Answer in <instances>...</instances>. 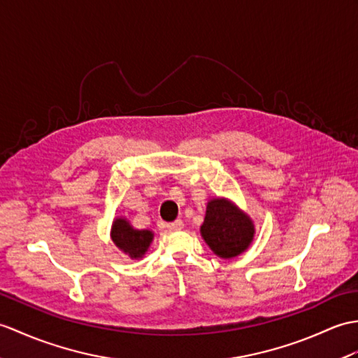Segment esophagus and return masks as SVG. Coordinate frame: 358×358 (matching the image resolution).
Returning a JSON list of instances; mask_svg holds the SVG:
<instances>
[{"label": "esophagus", "instance_id": "esophagus-1", "mask_svg": "<svg viewBox=\"0 0 358 358\" xmlns=\"http://www.w3.org/2000/svg\"><path fill=\"white\" fill-rule=\"evenodd\" d=\"M182 227H185V224H182L181 220H177V221H173V222L168 224V229H169L171 231H178V230H181Z\"/></svg>", "mask_w": 358, "mask_h": 358}]
</instances>
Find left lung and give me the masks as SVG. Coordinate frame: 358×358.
<instances>
[{
	"label": "left lung",
	"mask_w": 358,
	"mask_h": 358,
	"mask_svg": "<svg viewBox=\"0 0 358 358\" xmlns=\"http://www.w3.org/2000/svg\"><path fill=\"white\" fill-rule=\"evenodd\" d=\"M201 236L215 255L222 259H231L252 244L255 224L229 199L213 198L207 203Z\"/></svg>",
	"instance_id": "obj_1"
}]
</instances>
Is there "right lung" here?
<instances>
[{"instance_id": "right-lung-1", "label": "right lung", "mask_w": 358, "mask_h": 358, "mask_svg": "<svg viewBox=\"0 0 358 358\" xmlns=\"http://www.w3.org/2000/svg\"><path fill=\"white\" fill-rule=\"evenodd\" d=\"M111 239L131 259H140L151 245L154 234L151 230H137L127 218H115L111 227Z\"/></svg>"}]
</instances>
